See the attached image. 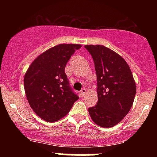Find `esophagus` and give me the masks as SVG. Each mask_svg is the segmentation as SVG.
I'll use <instances>...</instances> for the list:
<instances>
[{
	"label": "esophagus",
	"mask_w": 157,
	"mask_h": 157,
	"mask_svg": "<svg viewBox=\"0 0 157 157\" xmlns=\"http://www.w3.org/2000/svg\"><path fill=\"white\" fill-rule=\"evenodd\" d=\"M80 93H81V95L82 96V97H85L86 94V88L82 89L81 91H80Z\"/></svg>",
	"instance_id": "esophagus-1"
}]
</instances>
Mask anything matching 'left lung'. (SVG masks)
Wrapping results in <instances>:
<instances>
[{"label":"left lung","instance_id":"obj_1","mask_svg":"<svg viewBox=\"0 0 157 157\" xmlns=\"http://www.w3.org/2000/svg\"><path fill=\"white\" fill-rule=\"evenodd\" d=\"M91 54L98 81V101L89 109L93 121L101 127H112L130 112L136 94L132 72L120 55L101 45H85Z\"/></svg>","mask_w":157,"mask_h":157}]
</instances>
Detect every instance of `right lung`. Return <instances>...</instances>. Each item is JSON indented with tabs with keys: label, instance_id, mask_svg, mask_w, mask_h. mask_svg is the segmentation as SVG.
Here are the masks:
<instances>
[{
	"label": "right lung",
	"instance_id": "add662e5",
	"mask_svg": "<svg viewBox=\"0 0 157 157\" xmlns=\"http://www.w3.org/2000/svg\"><path fill=\"white\" fill-rule=\"evenodd\" d=\"M78 44H59L42 52L24 75V90L30 108L48 123L64 117L78 97L72 91L64 70Z\"/></svg>",
	"mask_w": 157,
	"mask_h": 157
}]
</instances>
